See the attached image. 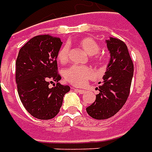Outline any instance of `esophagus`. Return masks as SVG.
Segmentation results:
<instances>
[{
	"label": "esophagus",
	"instance_id": "obj_1",
	"mask_svg": "<svg viewBox=\"0 0 152 152\" xmlns=\"http://www.w3.org/2000/svg\"><path fill=\"white\" fill-rule=\"evenodd\" d=\"M75 89V91H76V92H78L79 93H80V94H83V93H85V90H83V89H79V88H74Z\"/></svg>",
	"mask_w": 152,
	"mask_h": 152
}]
</instances>
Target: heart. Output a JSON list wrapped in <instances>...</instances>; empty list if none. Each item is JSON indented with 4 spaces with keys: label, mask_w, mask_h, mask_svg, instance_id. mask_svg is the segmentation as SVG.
<instances>
[{
    "label": "heart",
    "mask_w": 152,
    "mask_h": 152,
    "mask_svg": "<svg viewBox=\"0 0 152 152\" xmlns=\"http://www.w3.org/2000/svg\"><path fill=\"white\" fill-rule=\"evenodd\" d=\"M78 44L83 48V50L89 56H94L98 53L100 47L96 40L89 37L83 38L78 42ZM69 46L64 45L59 49L57 57L59 61L64 64L68 60L69 56ZM64 79L71 85L75 86H83L88 80L93 79L95 76V72L93 68L86 66L72 65L64 71Z\"/></svg>",
    "instance_id": "heart-1"
}]
</instances>
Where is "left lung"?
<instances>
[{"mask_svg": "<svg viewBox=\"0 0 152 152\" xmlns=\"http://www.w3.org/2000/svg\"><path fill=\"white\" fill-rule=\"evenodd\" d=\"M105 42L110 59L96 100L86 108L89 116L99 120L111 118L122 109L129 96L134 73L126 45L112 37Z\"/></svg>", "mask_w": 152, "mask_h": 152, "instance_id": "left-lung-1", "label": "left lung"}]
</instances>
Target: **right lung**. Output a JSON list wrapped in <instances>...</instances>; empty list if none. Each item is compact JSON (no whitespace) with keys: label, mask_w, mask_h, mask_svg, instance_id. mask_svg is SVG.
<instances>
[{"label":"right lung","mask_w":152,"mask_h":152,"mask_svg":"<svg viewBox=\"0 0 152 152\" xmlns=\"http://www.w3.org/2000/svg\"><path fill=\"white\" fill-rule=\"evenodd\" d=\"M63 42L49 34L34 37L22 47L16 60V83L25 109L42 120L55 118L59 112L68 85L59 84L57 55ZM50 80L57 82L49 87ZM52 83V82H51Z\"/></svg>","instance_id":"1"}]
</instances>
